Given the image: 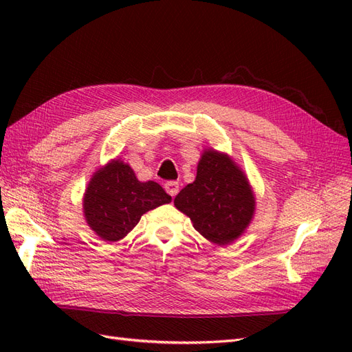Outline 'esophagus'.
<instances>
[{"instance_id":"1","label":"esophagus","mask_w":352,"mask_h":352,"mask_svg":"<svg viewBox=\"0 0 352 352\" xmlns=\"http://www.w3.org/2000/svg\"><path fill=\"white\" fill-rule=\"evenodd\" d=\"M164 189L170 197H176V194L179 192V184L175 182V180H168V182L164 184Z\"/></svg>"}]
</instances>
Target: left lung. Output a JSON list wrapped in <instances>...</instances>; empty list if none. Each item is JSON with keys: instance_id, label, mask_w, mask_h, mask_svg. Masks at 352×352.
I'll use <instances>...</instances> for the list:
<instances>
[{"instance_id": "obj_1", "label": "left lung", "mask_w": 352, "mask_h": 352, "mask_svg": "<svg viewBox=\"0 0 352 352\" xmlns=\"http://www.w3.org/2000/svg\"><path fill=\"white\" fill-rule=\"evenodd\" d=\"M175 206L202 236L225 245L250 225L255 199L238 166L228 155L210 150L199 160L194 182L176 195Z\"/></svg>"}]
</instances>
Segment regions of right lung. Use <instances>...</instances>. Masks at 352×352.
Instances as JSON below:
<instances>
[{
	"mask_svg": "<svg viewBox=\"0 0 352 352\" xmlns=\"http://www.w3.org/2000/svg\"><path fill=\"white\" fill-rule=\"evenodd\" d=\"M172 197L157 182H140L133 170L116 160L91 179L83 198L88 225L105 241L124 238L144 212L168 204Z\"/></svg>",
	"mask_w": 352,
	"mask_h": 352,
	"instance_id": "add662e5",
	"label": "right lung"
}]
</instances>
